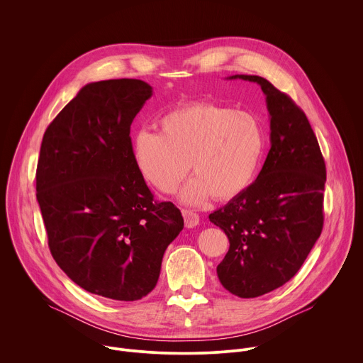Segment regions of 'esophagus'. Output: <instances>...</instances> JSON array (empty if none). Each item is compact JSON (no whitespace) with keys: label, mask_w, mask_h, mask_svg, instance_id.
Segmentation results:
<instances>
[{"label":"esophagus","mask_w":363,"mask_h":363,"mask_svg":"<svg viewBox=\"0 0 363 363\" xmlns=\"http://www.w3.org/2000/svg\"><path fill=\"white\" fill-rule=\"evenodd\" d=\"M182 216L186 228H194L199 224V216L196 213H192L191 210H182Z\"/></svg>","instance_id":"obj_1"}]
</instances>
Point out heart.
I'll use <instances>...</instances> for the list:
<instances>
[{
  "instance_id": "heart-1",
  "label": "heart",
  "mask_w": 363,
  "mask_h": 363,
  "mask_svg": "<svg viewBox=\"0 0 363 363\" xmlns=\"http://www.w3.org/2000/svg\"><path fill=\"white\" fill-rule=\"evenodd\" d=\"M266 147L264 126L252 112L194 101L167 112L160 132L138 130L130 157L139 175L162 194L175 192L191 167L195 175L181 199L196 205L211 195L225 201L248 189Z\"/></svg>"
}]
</instances>
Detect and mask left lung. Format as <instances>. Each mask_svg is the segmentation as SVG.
I'll return each instance as SVG.
<instances>
[{"label":"left lung","instance_id":"obj_1","mask_svg":"<svg viewBox=\"0 0 363 363\" xmlns=\"http://www.w3.org/2000/svg\"><path fill=\"white\" fill-rule=\"evenodd\" d=\"M227 79L260 86L270 115L272 147L260 174L210 214L230 240L218 279L230 293L251 298L287 283L320 237L326 167L312 126L287 94L260 76Z\"/></svg>","mask_w":363,"mask_h":363}]
</instances>
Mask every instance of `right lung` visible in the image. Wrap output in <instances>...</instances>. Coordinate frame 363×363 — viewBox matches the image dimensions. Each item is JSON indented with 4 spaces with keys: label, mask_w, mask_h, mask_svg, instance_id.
Here are the masks:
<instances>
[{
    "label": "right lung",
    "mask_w": 363,
    "mask_h": 363,
    "mask_svg": "<svg viewBox=\"0 0 363 363\" xmlns=\"http://www.w3.org/2000/svg\"><path fill=\"white\" fill-rule=\"evenodd\" d=\"M152 87L89 83L51 122L37 165V201L59 267L89 293L121 301L157 286L167 247L184 228L157 202L130 157V125Z\"/></svg>",
    "instance_id": "1"
}]
</instances>
